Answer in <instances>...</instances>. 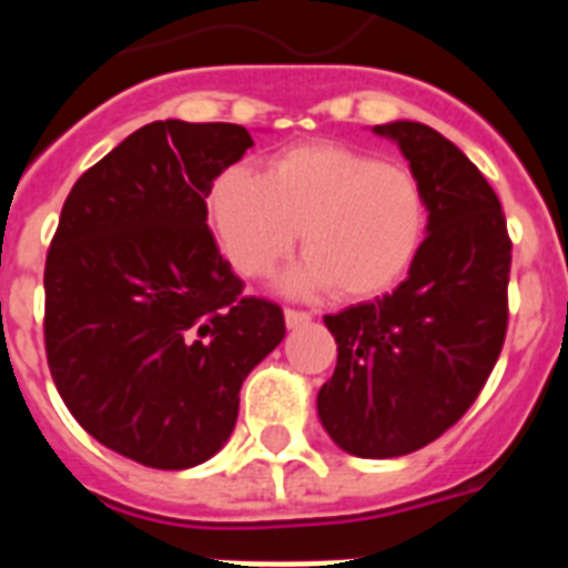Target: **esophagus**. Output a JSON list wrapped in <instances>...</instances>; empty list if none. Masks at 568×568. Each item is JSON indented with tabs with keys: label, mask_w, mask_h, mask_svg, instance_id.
<instances>
[{
	"label": "esophagus",
	"mask_w": 568,
	"mask_h": 568,
	"mask_svg": "<svg viewBox=\"0 0 568 568\" xmlns=\"http://www.w3.org/2000/svg\"><path fill=\"white\" fill-rule=\"evenodd\" d=\"M284 321H287V327H304V324H310L313 321V315L307 313V310H295V307H287L284 310Z\"/></svg>",
	"instance_id": "obj_1"
}]
</instances>
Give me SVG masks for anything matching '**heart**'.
<instances>
[{
    "instance_id": "1",
    "label": "heart",
    "mask_w": 568,
    "mask_h": 568,
    "mask_svg": "<svg viewBox=\"0 0 568 568\" xmlns=\"http://www.w3.org/2000/svg\"><path fill=\"white\" fill-rule=\"evenodd\" d=\"M210 215L239 273L267 275L301 233L307 261L295 287L369 298L398 284L426 235V195L404 164L335 142L281 150L258 175L230 168L210 190Z\"/></svg>"
}]
</instances>
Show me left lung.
<instances>
[{
	"label": "left lung",
	"mask_w": 568,
	"mask_h": 568,
	"mask_svg": "<svg viewBox=\"0 0 568 568\" xmlns=\"http://www.w3.org/2000/svg\"><path fill=\"white\" fill-rule=\"evenodd\" d=\"M418 175L429 224L409 275L384 298L324 315L338 364L318 393L329 438L358 458H398L458 424L509 324L511 241L475 164L420 122L378 124Z\"/></svg>",
	"instance_id": "1"
}]
</instances>
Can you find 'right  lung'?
Segmentation results:
<instances>
[{"instance_id":"1","label":"right lung","mask_w":568,"mask_h":568,"mask_svg":"<svg viewBox=\"0 0 568 568\" xmlns=\"http://www.w3.org/2000/svg\"><path fill=\"white\" fill-rule=\"evenodd\" d=\"M247 148L241 124H144L64 199L44 261L50 375L84 433L135 464L213 458L241 384L287 333L207 227L213 182Z\"/></svg>"}]
</instances>
